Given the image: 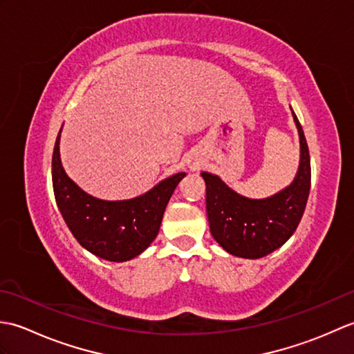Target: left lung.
I'll return each instance as SVG.
<instances>
[{"label": "left lung", "instance_id": "1", "mask_svg": "<svg viewBox=\"0 0 354 354\" xmlns=\"http://www.w3.org/2000/svg\"><path fill=\"white\" fill-rule=\"evenodd\" d=\"M292 109V108H290ZM299 137V165L293 181L272 196H242L213 173L202 171L207 185L209 231L225 251L242 259H261L283 246L301 221L310 192V156L295 112Z\"/></svg>", "mask_w": 354, "mask_h": 354}]
</instances>
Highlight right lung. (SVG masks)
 <instances>
[{"label":"right lung","instance_id":"add662e5","mask_svg":"<svg viewBox=\"0 0 354 354\" xmlns=\"http://www.w3.org/2000/svg\"><path fill=\"white\" fill-rule=\"evenodd\" d=\"M53 152V190L73 236L86 251L108 261H127L146 251L161 227L164 209L184 171L158 183L145 194L126 201H103L84 192L66 175L59 142Z\"/></svg>","mask_w":354,"mask_h":354}]
</instances>
